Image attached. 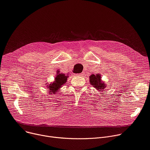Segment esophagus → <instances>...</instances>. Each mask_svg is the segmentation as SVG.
I'll list each match as a JSON object with an SVG mask.
<instances>
[{"label": "esophagus", "instance_id": "1", "mask_svg": "<svg viewBox=\"0 0 150 150\" xmlns=\"http://www.w3.org/2000/svg\"><path fill=\"white\" fill-rule=\"evenodd\" d=\"M83 75H84V74H83V73H81V74H76V76H82Z\"/></svg>", "mask_w": 150, "mask_h": 150}]
</instances>
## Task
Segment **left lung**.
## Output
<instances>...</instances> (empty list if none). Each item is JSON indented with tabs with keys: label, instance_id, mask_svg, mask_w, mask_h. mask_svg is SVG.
<instances>
[{
	"label": "left lung",
	"instance_id": "left-lung-1",
	"mask_svg": "<svg viewBox=\"0 0 150 150\" xmlns=\"http://www.w3.org/2000/svg\"><path fill=\"white\" fill-rule=\"evenodd\" d=\"M89 79L90 83L99 91L103 92V90H104V88L107 87L106 84L103 82V81H102L100 74H92L89 76Z\"/></svg>",
	"mask_w": 150,
	"mask_h": 150
}]
</instances>
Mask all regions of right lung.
<instances>
[{"mask_svg":"<svg viewBox=\"0 0 150 150\" xmlns=\"http://www.w3.org/2000/svg\"><path fill=\"white\" fill-rule=\"evenodd\" d=\"M68 76L64 74H59L57 72V76L55 78V81L51 84L47 85V88L49 93L55 94L59 91V88L63 85L66 84Z\"/></svg>","mask_w":150,"mask_h":150,"instance_id":"1","label":"right lung"}]
</instances>
